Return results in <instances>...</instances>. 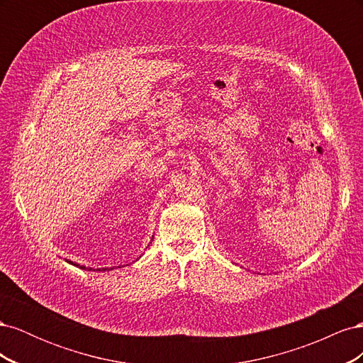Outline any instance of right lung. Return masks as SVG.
<instances>
[{
    "label": "right lung",
    "instance_id": "1",
    "mask_svg": "<svg viewBox=\"0 0 363 363\" xmlns=\"http://www.w3.org/2000/svg\"><path fill=\"white\" fill-rule=\"evenodd\" d=\"M67 262H69V263H71V265H74V267H79V268H82V269H86V267H80V265H79V263H74V262H71V260H67ZM119 268H121V267H119ZM89 269H91V268H89ZM106 269H107V268H103V269H98V271H106ZM111 269H113V268H111Z\"/></svg>",
    "mask_w": 363,
    "mask_h": 363
}]
</instances>
